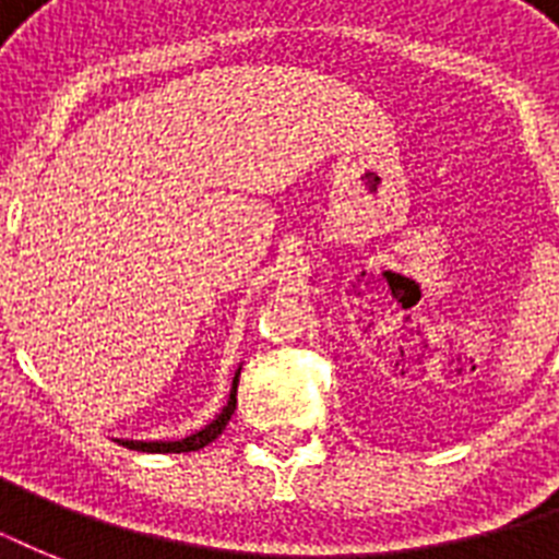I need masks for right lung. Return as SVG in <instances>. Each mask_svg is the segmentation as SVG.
<instances>
[{
	"mask_svg": "<svg viewBox=\"0 0 559 559\" xmlns=\"http://www.w3.org/2000/svg\"><path fill=\"white\" fill-rule=\"evenodd\" d=\"M237 380H240V368H237L235 380H231V391H228V403L219 408V415L205 424L200 432L188 435V438H179V441H121L127 450H139V452H193V450H202L205 443H211L217 438L226 424L231 420L235 415V406H237Z\"/></svg>",
	"mask_w": 559,
	"mask_h": 559,
	"instance_id": "right-lung-1",
	"label": "right lung"
}]
</instances>
